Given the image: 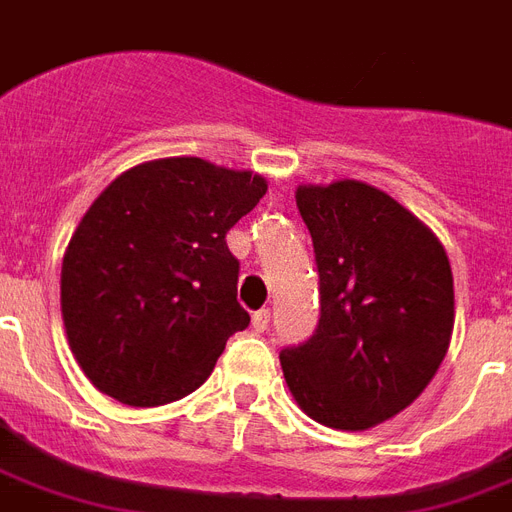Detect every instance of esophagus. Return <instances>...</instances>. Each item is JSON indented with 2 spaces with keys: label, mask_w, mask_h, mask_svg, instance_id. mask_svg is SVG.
I'll use <instances>...</instances> for the list:
<instances>
[{
  "label": "esophagus",
  "mask_w": 512,
  "mask_h": 512,
  "mask_svg": "<svg viewBox=\"0 0 512 512\" xmlns=\"http://www.w3.org/2000/svg\"><path fill=\"white\" fill-rule=\"evenodd\" d=\"M268 325H271V308H260V311L252 314V327H255L257 333L268 330Z\"/></svg>",
  "instance_id": "esophagus-1"
}]
</instances>
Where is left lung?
<instances>
[{"label": "left lung", "instance_id": "1", "mask_svg": "<svg viewBox=\"0 0 512 512\" xmlns=\"http://www.w3.org/2000/svg\"><path fill=\"white\" fill-rule=\"evenodd\" d=\"M319 322L279 354L298 405L333 429H370L424 392L454 330V276L438 236L392 195L343 179L300 185Z\"/></svg>", "mask_w": 512, "mask_h": 512}]
</instances>
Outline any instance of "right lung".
I'll return each mask as SVG.
<instances>
[{
    "label": "right lung",
    "mask_w": 512,
    "mask_h": 512,
    "mask_svg": "<svg viewBox=\"0 0 512 512\" xmlns=\"http://www.w3.org/2000/svg\"><path fill=\"white\" fill-rule=\"evenodd\" d=\"M268 185L201 158L134 166L85 212L61 265V314L91 384L134 408L174 403L212 376L233 333L239 260L228 230Z\"/></svg>",
    "instance_id": "1"
}]
</instances>
